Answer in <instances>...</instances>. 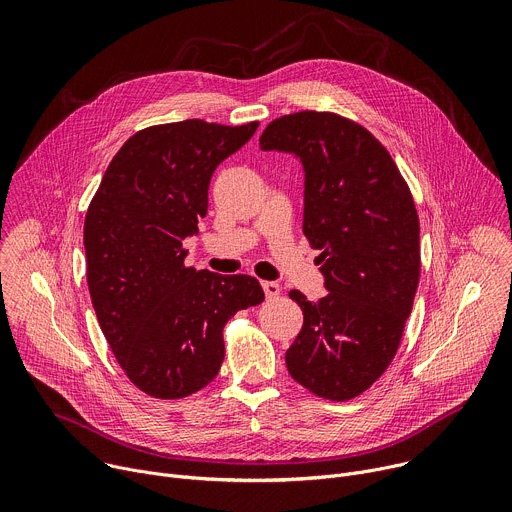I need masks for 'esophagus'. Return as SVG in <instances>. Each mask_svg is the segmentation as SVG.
Listing matches in <instances>:
<instances>
[{
	"mask_svg": "<svg viewBox=\"0 0 512 512\" xmlns=\"http://www.w3.org/2000/svg\"><path fill=\"white\" fill-rule=\"evenodd\" d=\"M261 285H263V291H265V298H267V300H273V298L279 296V283H275V281H263Z\"/></svg>",
	"mask_w": 512,
	"mask_h": 512,
	"instance_id": "34e87169",
	"label": "esophagus"
}]
</instances>
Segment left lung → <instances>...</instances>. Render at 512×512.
I'll list each match as a JSON object with an SVG mask.
<instances>
[{
	"label": "left lung",
	"instance_id": "8db88e82",
	"mask_svg": "<svg viewBox=\"0 0 512 512\" xmlns=\"http://www.w3.org/2000/svg\"><path fill=\"white\" fill-rule=\"evenodd\" d=\"M263 152L304 166V235L320 249L328 294L289 298L304 326L285 352L289 375L318 397L348 401L391 364L419 283V218L385 145L336 113L300 111L271 121Z\"/></svg>",
	"mask_w": 512,
	"mask_h": 512
}]
</instances>
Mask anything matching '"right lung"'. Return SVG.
I'll return each instance as SVG.
<instances>
[{"mask_svg": "<svg viewBox=\"0 0 512 512\" xmlns=\"http://www.w3.org/2000/svg\"><path fill=\"white\" fill-rule=\"evenodd\" d=\"M257 127L186 119L141 129L89 204L83 241L99 326L129 381L156 399L206 387L221 371L229 318L265 300L251 275L186 267L182 247L206 216L216 166Z\"/></svg>", "mask_w": 512, "mask_h": 512, "instance_id": "right-lung-1", "label": "right lung"}]
</instances>
